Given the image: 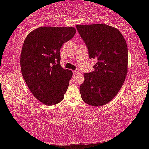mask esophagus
Wrapping results in <instances>:
<instances>
[{
	"instance_id": "esophagus-1",
	"label": "esophagus",
	"mask_w": 149,
	"mask_h": 149,
	"mask_svg": "<svg viewBox=\"0 0 149 149\" xmlns=\"http://www.w3.org/2000/svg\"><path fill=\"white\" fill-rule=\"evenodd\" d=\"M73 74H76V73H78V70H74V71H73Z\"/></svg>"
}]
</instances>
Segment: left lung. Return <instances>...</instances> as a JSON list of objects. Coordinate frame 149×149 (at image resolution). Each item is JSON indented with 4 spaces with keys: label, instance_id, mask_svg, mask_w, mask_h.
<instances>
[{
    "label": "left lung",
    "instance_id": "8db88e82",
    "mask_svg": "<svg viewBox=\"0 0 149 149\" xmlns=\"http://www.w3.org/2000/svg\"><path fill=\"white\" fill-rule=\"evenodd\" d=\"M76 29L88 47L90 59L97 61L95 71L84 73L80 95L89 105H105L116 97L127 76V42L118 29L107 24L76 25Z\"/></svg>",
    "mask_w": 149,
    "mask_h": 149
}]
</instances>
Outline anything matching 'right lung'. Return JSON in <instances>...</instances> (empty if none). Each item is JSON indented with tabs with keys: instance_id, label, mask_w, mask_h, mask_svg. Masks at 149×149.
Here are the masks:
<instances>
[{
	"instance_id": "obj_1",
	"label": "right lung",
	"mask_w": 149,
	"mask_h": 149,
	"mask_svg": "<svg viewBox=\"0 0 149 149\" xmlns=\"http://www.w3.org/2000/svg\"><path fill=\"white\" fill-rule=\"evenodd\" d=\"M76 32L73 27H39L24 42L22 74L33 96L45 105L61 102L69 87L73 73L61 66L60 49Z\"/></svg>"
}]
</instances>
